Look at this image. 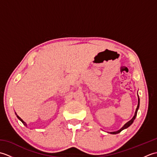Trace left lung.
Masks as SVG:
<instances>
[{"label":"left lung","mask_w":157,"mask_h":157,"mask_svg":"<svg viewBox=\"0 0 157 157\" xmlns=\"http://www.w3.org/2000/svg\"><path fill=\"white\" fill-rule=\"evenodd\" d=\"M139 106H140V98H139V96H138V104L137 108H136V112H135V115H134V117H133L131 120H130L129 121H128V123H126L122 127V128H121V129H120L119 130H118V131H117V132H111V133H110V134H119V132H121L122 131V130H123L124 129L128 128V127H129L130 125H131L132 124V123H133V122H134V119H136V115H137V112H138V109H139Z\"/></svg>","instance_id":"1"}]
</instances>
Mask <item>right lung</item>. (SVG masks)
<instances>
[{
  "instance_id": "add662e5",
  "label": "right lung",
  "mask_w": 157,
  "mask_h": 157,
  "mask_svg": "<svg viewBox=\"0 0 157 157\" xmlns=\"http://www.w3.org/2000/svg\"><path fill=\"white\" fill-rule=\"evenodd\" d=\"M17 118H18V119H19L20 120V121H21V122L23 123V125H24L25 126H27V125H26V123H25L24 121H23V120H22V119H21V118H20V117H19L18 115H17Z\"/></svg>"
}]
</instances>
